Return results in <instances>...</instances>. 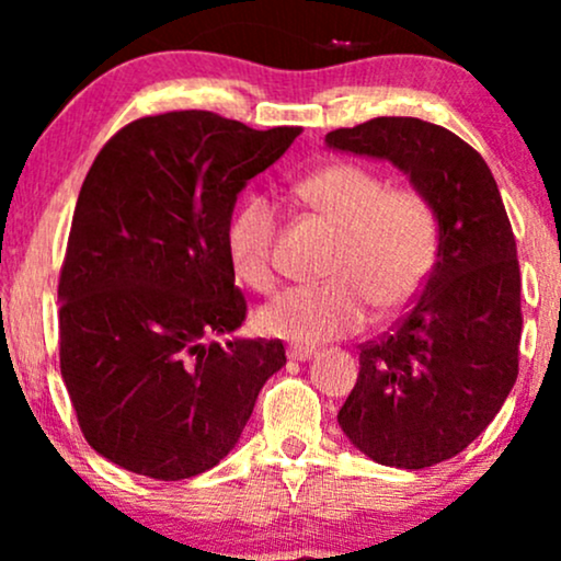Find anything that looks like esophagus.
I'll list each match as a JSON object with an SVG mask.
<instances>
[{"label": "esophagus", "mask_w": 561, "mask_h": 561, "mask_svg": "<svg viewBox=\"0 0 561 561\" xmlns=\"http://www.w3.org/2000/svg\"><path fill=\"white\" fill-rule=\"evenodd\" d=\"M287 356L295 358V362H308V358L317 356V347L311 345H289Z\"/></svg>", "instance_id": "esophagus-1"}]
</instances>
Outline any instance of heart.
<instances>
[{"label":"heart","instance_id":"b5f03b06","mask_svg":"<svg viewBox=\"0 0 561 561\" xmlns=\"http://www.w3.org/2000/svg\"><path fill=\"white\" fill-rule=\"evenodd\" d=\"M308 210L337 229L327 274L317 285L289 287L261 308L268 334L319 343L358 332L377 313L414 300L437 259L433 205L411 186H388L382 173L351 160H332L293 186ZM279 214L263 195L244 197L227 227V253L242 285L272 293Z\"/></svg>","mask_w":561,"mask_h":561}]
</instances>
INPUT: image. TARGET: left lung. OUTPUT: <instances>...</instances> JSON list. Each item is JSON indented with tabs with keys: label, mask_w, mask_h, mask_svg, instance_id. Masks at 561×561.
<instances>
[{
	"label": "left lung",
	"mask_w": 561,
	"mask_h": 561,
	"mask_svg": "<svg viewBox=\"0 0 561 561\" xmlns=\"http://www.w3.org/2000/svg\"><path fill=\"white\" fill-rule=\"evenodd\" d=\"M327 145L409 173L437 216V261L411 308L358 347V379L337 422L385 467L424 469L478 437L519 371V261L488 163L448 128L371 118Z\"/></svg>",
	"instance_id": "obj_1"
}]
</instances>
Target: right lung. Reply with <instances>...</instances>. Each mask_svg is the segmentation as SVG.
I'll list each match as a JSON object with an SVG mask.
<instances>
[{
  "label": "right lung",
  "instance_id": "1",
  "mask_svg": "<svg viewBox=\"0 0 561 561\" xmlns=\"http://www.w3.org/2000/svg\"><path fill=\"white\" fill-rule=\"evenodd\" d=\"M268 131L208 111L131 121L94 158L60 268V371L96 454L152 480L216 467L285 366L282 340H229L248 300L227 227L242 186L285 156Z\"/></svg>",
  "mask_w": 561,
  "mask_h": 561
}]
</instances>
